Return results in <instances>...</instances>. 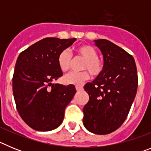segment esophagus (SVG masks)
<instances>
[{"label": "esophagus", "instance_id": "esophagus-1", "mask_svg": "<svg viewBox=\"0 0 151 151\" xmlns=\"http://www.w3.org/2000/svg\"><path fill=\"white\" fill-rule=\"evenodd\" d=\"M76 91H82L83 89V87H82V85H76Z\"/></svg>", "mask_w": 151, "mask_h": 151}]
</instances>
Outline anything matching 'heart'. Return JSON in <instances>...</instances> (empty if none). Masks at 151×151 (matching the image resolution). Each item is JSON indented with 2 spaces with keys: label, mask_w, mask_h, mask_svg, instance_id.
<instances>
[{
  "label": "heart",
  "mask_w": 151,
  "mask_h": 151,
  "mask_svg": "<svg viewBox=\"0 0 151 151\" xmlns=\"http://www.w3.org/2000/svg\"><path fill=\"white\" fill-rule=\"evenodd\" d=\"M78 54L85 61L82 65V69H86L80 73H69L63 77V82L66 85H82L90 78V73L93 76H99L104 71V63L99 57L94 47L88 45H83L76 48ZM72 63L71 54L67 50H64L60 53L57 57V63L63 72L68 71ZM88 70L89 72L87 71Z\"/></svg>",
  "instance_id": "1"
}]
</instances>
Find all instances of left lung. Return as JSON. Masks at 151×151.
<instances>
[{
  "instance_id": "8db88e82",
  "label": "left lung",
  "mask_w": 151,
  "mask_h": 151,
  "mask_svg": "<svg viewBox=\"0 0 151 151\" xmlns=\"http://www.w3.org/2000/svg\"><path fill=\"white\" fill-rule=\"evenodd\" d=\"M104 56V69L84 89L89 101L83 108V124L92 133L106 134L120 127L127 118L138 88L133 57L106 39L94 41Z\"/></svg>"
}]
</instances>
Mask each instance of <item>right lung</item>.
Here are the masks:
<instances>
[{"mask_svg": "<svg viewBox=\"0 0 151 151\" xmlns=\"http://www.w3.org/2000/svg\"><path fill=\"white\" fill-rule=\"evenodd\" d=\"M76 38H46L21 52L13 76V92L19 114L29 127L47 132L62 123L65 108L74 97L73 85L51 82L62 76L60 53Z\"/></svg>", "mask_w": 151, "mask_h": 151, "instance_id": "add662e5", "label": "right lung"}]
</instances>
